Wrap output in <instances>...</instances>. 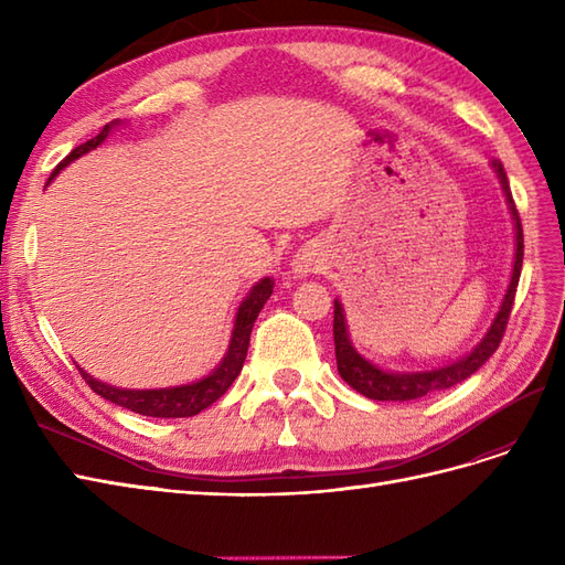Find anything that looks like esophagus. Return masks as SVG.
I'll use <instances>...</instances> for the list:
<instances>
[{"label":"esophagus","mask_w":565,"mask_h":565,"mask_svg":"<svg viewBox=\"0 0 565 565\" xmlns=\"http://www.w3.org/2000/svg\"><path fill=\"white\" fill-rule=\"evenodd\" d=\"M318 254L316 249L311 247H301L295 256H292V270L297 273V276H309L311 270L318 268Z\"/></svg>","instance_id":"34e87169"}]
</instances>
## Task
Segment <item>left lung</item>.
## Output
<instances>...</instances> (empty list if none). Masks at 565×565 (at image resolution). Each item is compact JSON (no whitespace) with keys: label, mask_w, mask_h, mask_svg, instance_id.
Here are the masks:
<instances>
[{"label":"left lung","mask_w":565,"mask_h":565,"mask_svg":"<svg viewBox=\"0 0 565 565\" xmlns=\"http://www.w3.org/2000/svg\"><path fill=\"white\" fill-rule=\"evenodd\" d=\"M492 169L498 172L502 191L507 195V204L511 210V216H514V228H516V256H514V270H511V282L507 287V295L502 299V306L498 316H494L488 334L483 337L481 344H478L469 355L459 358V361L438 367V370H426V372H386L380 370L377 365H372L370 361L358 353L351 347L349 330H347V318L344 309H341L339 299H334V353H337V370L351 388H355L363 396L372 401H415L422 396H429V393L450 388L459 382H465L467 377L483 367L488 358L498 351L500 341L504 337L507 322L511 306H514L516 297V287L521 278V266H523V228H521V218L516 212L514 198H511V188L507 181V172L500 160H492Z\"/></svg>","instance_id":"obj_1"}]
</instances>
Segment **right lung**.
I'll use <instances>...</instances> for the list:
<instances>
[{
    "label": "right lung",
    "instance_id": "right-lung-1",
    "mask_svg": "<svg viewBox=\"0 0 565 565\" xmlns=\"http://www.w3.org/2000/svg\"><path fill=\"white\" fill-rule=\"evenodd\" d=\"M117 125H119V119L106 125L104 129H100V134L94 136V139H89L87 143L77 146L71 152V156H67L54 169V174L49 177V181L54 179L63 167H67L73 160L82 158L84 152H89L96 146L104 143L106 136L110 134V129L117 127ZM270 295H273V280L270 278L259 280L249 289V295L243 299L241 309H237V313H235L231 344H228L224 361H221L218 367L200 382L174 386V388H146L143 391V388H117V386L104 384V382L94 380L92 374H87L79 367L82 377L87 380L92 391H96L100 398H106V401H110L119 407H127V409H131V413H139V415H146V417H164V419H169V417H193V415L202 413L204 407H210L214 401L224 396L228 386L235 382L237 374H241L243 363L247 358V349H249V334H252V328H254V320H256V316L262 313L264 303Z\"/></svg>",
    "mask_w": 565,
    "mask_h": 565
}]
</instances>
